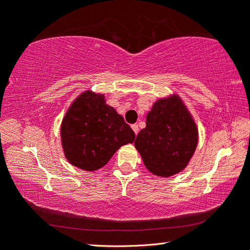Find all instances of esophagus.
Returning a JSON list of instances; mask_svg holds the SVG:
<instances>
[{
	"mask_svg": "<svg viewBox=\"0 0 250 250\" xmlns=\"http://www.w3.org/2000/svg\"><path fill=\"white\" fill-rule=\"evenodd\" d=\"M131 128H132L133 132L135 133V135H137L138 132H139V126H138V125H131Z\"/></svg>",
	"mask_w": 250,
	"mask_h": 250,
	"instance_id": "esophagus-1",
	"label": "esophagus"
}]
</instances>
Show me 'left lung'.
<instances>
[{"mask_svg":"<svg viewBox=\"0 0 250 250\" xmlns=\"http://www.w3.org/2000/svg\"><path fill=\"white\" fill-rule=\"evenodd\" d=\"M146 125L134 146L147 170L162 177L183 171L196 150L198 130L180 97L156 100L147 112Z\"/></svg>","mask_w":250,"mask_h":250,"instance_id":"1","label":"left lung"}]
</instances>
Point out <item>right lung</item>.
<instances>
[{
  "instance_id": "obj_1",
  "label": "right lung",
  "mask_w": 250,
  "mask_h": 250,
  "mask_svg": "<svg viewBox=\"0 0 250 250\" xmlns=\"http://www.w3.org/2000/svg\"><path fill=\"white\" fill-rule=\"evenodd\" d=\"M65 158L82 170L94 172L109 162L135 134L124 117L105 104L104 95L86 90L67 110L61 125Z\"/></svg>"
}]
</instances>
